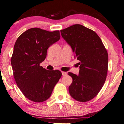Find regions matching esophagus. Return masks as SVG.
<instances>
[{
  "label": "esophagus",
  "mask_w": 124,
  "mask_h": 124,
  "mask_svg": "<svg viewBox=\"0 0 124 124\" xmlns=\"http://www.w3.org/2000/svg\"><path fill=\"white\" fill-rule=\"evenodd\" d=\"M62 74L63 76H65L67 75V73L65 72H62Z\"/></svg>",
  "instance_id": "34e87169"
}]
</instances>
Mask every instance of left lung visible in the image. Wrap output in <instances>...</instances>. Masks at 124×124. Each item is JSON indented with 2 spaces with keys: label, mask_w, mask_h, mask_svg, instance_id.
Instances as JSON below:
<instances>
[{
  "label": "left lung",
  "mask_w": 124,
  "mask_h": 124,
  "mask_svg": "<svg viewBox=\"0 0 124 124\" xmlns=\"http://www.w3.org/2000/svg\"><path fill=\"white\" fill-rule=\"evenodd\" d=\"M62 38L71 46L74 58L80 61L79 74L69 72L73 82L70 94L78 101L93 99L105 82L108 56L99 36L81 24H74L60 31Z\"/></svg>",
  "instance_id": "1"
}]
</instances>
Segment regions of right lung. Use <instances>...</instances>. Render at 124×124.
<instances>
[{
    "mask_svg": "<svg viewBox=\"0 0 124 124\" xmlns=\"http://www.w3.org/2000/svg\"><path fill=\"white\" fill-rule=\"evenodd\" d=\"M60 39L59 30L50 32L31 28L18 38L11 59L14 77L18 87L28 99L42 102L50 97L62 73L40 66L47 50Z\"/></svg>",
    "mask_w": 124,
    "mask_h": 124,
    "instance_id": "right-lung-1",
    "label": "right lung"
}]
</instances>
